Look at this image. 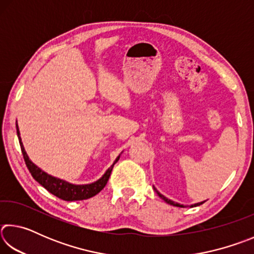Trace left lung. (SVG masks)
<instances>
[{"mask_svg": "<svg viewBox=\"0 0 254 254\" xmlns=\"http://www.w3.org/2000/svg\"><path fill=\"white\" fill-rule=\"evenodd\" d=\"M154 190H156L157 191V194L159 195V197H160V198H162V199H165V201H167V203H168V204H170V205H173V206H177V207H184V206L183 205H180V204H178V203H175V201H173V200H170V199H168V198H166V197L165 196H163V195H161L160 194V192H159L158 190H157V189L156 188H154ZM204 203V201H201V203H198V204H194V205H191V207H195V206H198V205H201V204H203Z\"/></svg>", "mask_w": 254, "mask_h": 254, "instance_id": "1", "label": "left lung"}]
</instances>
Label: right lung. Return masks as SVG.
Returning <instances> with one entry per match:
<instances>
[{
  "label": "right lung",
  "instance_id": "right-lung-1",
  "mask_svg": "<svg viewBox=\"0 0 254 254\" xmlns=\"http://www.w3.org/2000/svg\"><path fill=\"white\" fill-rule=\"evenodd\" d=\"M18 135H19L21 151H22L25 165H27L30 174L32 175V177L36 179L42 187L46 188L47 190L51 192V194L63 200H68V201L83 200V199L91 198V197L98 194V192H100L102 189L105 187V185L107 184V180H109L110 176H111L112 169H113L114 165L119 161V159H120V157L117 158V160L114 161L113 165H112L110 168L107 169L104 176H103L101 179H98L97 182L89 184V185H72V184L65 182V180L53 177V176L46 174L45 171H42L40 168H38L34 163L31 162V160H30L28 157L27 152H25L23 144H22V142H21L19 128H18Z\"/></svg>",
  "mask_w": 254,
  "mask_h": 254
}]
</instances>
